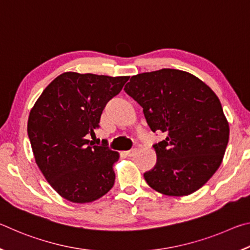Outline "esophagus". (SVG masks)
<instances>
[{
    "label": "esophagus",
    "instance_id": "34e87169",
    "mask_svg": "<svg viewBox=\"0 0 250 250\" xmlns=\"http://www.w3.org/2000/svg\"><path fill=\"white\" fill-rule=\"evenodd\" d=\"M135 152H137V149H132V150H130V151H126L125 154L128 155V156H132V155H134Z\"/></svg>",
    "mask_w": 250,
    "mask_h": 250
}]
</instances>
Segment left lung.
Returning <instances> with one entry per match:
<instances>
[{
    "label": "left lung",
    "mask_w": 250,
    "mask_h": 250,
    "mask_svg": "<svg viewBox=\"0 0 250 250\" xmlns=\"http://www.w3.org/2000/svg\"><path fill=\"white\" fill-rule=\"evenodd\" d=\"M125 91L143 108L153 132L156 163L145 180L168 196L197 191L221 166L229 125L221 101L206 83L183 70L163 68L132 76Z\"/></svg>",
    "instance_id": "8db88e82"
}]
</instances>
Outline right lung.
Here are the masks:
<instances>
[{"instance_id": "add662e5", "label": "right lung", "mask_w": 250, "mask_h": 250, "mask_svg": "<svg viewBox=\"0 0 250 250\" xmlns=\"http://www.w3.org/2000/svg\"><path fill=\"white\" fill-rule=\"evenodd\" d=\"M128 76L67 71L55 78L29 112L27 133L37 167L65 200L89 203L115 184L119 153L94 146L103 110L121 91Z\"/></svg>"}]
</instances>
